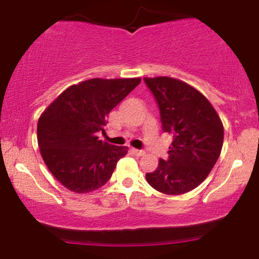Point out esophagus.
Listing matches in <instances>:
<instances>
[{"instance_id":"1","label":"esophagus","mask_w":259,"mask_h":259,"mask_svg":"<svg viewBox=\"0 0 259 259\" xmlns=\"http://www.w3.org/2000/svg\"><path fill=\"white\" fill-rule=\"evenodd\" d=\"M132 152H133L134 154H136V156H144V154H145V151H142V150H136V148H133Z\"/></svg>"}]
</instances>
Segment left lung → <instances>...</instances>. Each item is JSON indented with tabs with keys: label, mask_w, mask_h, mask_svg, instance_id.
Returning <instances> with one entry per match:
<instances>
[{
	"label": "left lung",
	"mask_w": 259,
	"mask_h": 259,
	"mask_svg": "<svg viewBox=\"0 0 259 259\" xmlns=\"http://www.w3.org/2000/svg\"><path fill=\"white\" fill-rule=\"evenodd\" d=\"M158 105L162 129L173 136L167 159L146 174L153 189L165 195H181L197 187L219 158L224 129L206 97L180 80L145 78Z\"/></svg>",
	"instance_id": "obj_1"
}]
</instances>
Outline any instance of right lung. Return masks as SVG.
<instances>
[{"instance_id":"obj_1","label":"right lung","mask_w":259,"mask_h":259,"mask_svg":"<svg viewBox=\"0 0 259 259\" xmlns=\"http://www.w3.org/2000/svg\"><path fill=\"white\" fill-rule=\"evenodd\" d=\"M141 81L90 79L73 85L47 107L37 123V142L49 170L76 194L100 189L111 179L127 147L99 139L109 112Z\"/></svg>"}]
</instances>
